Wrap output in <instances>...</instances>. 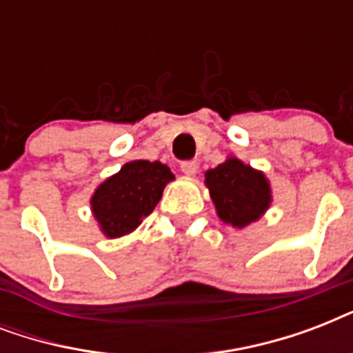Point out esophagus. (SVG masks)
I'll return each instance as SVG.
<instances>
[{
	"instance_id": "esophagus-1",
	"label": "esophagus",
	"mask_w": 353,
	"mask_h": 353,
	"mask_svg": "<svg viewBox=\"0 0 353 353\" xmlns=\"http://www.w3.org/2000/svg\"><path fill=\"white\" fill-rule=\"evenodd\" d=\"M181 172L185 176H196V172H198V163H196V161H183Z\"/></svg>"
}]
</instances>
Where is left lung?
Instances as JSON below:
<instances>
[{
    "instance_id": "left-lung-1",
    "label": "left lung",
    "mask_w": 353,
    "mask_h": 353,
    "mask_svg": "<svg viewBox=\"0 0 353 353\" xmlns=\"http://www.w3.org/2000/svg\"><path fill=\"white\" fill-rule=\"evenodd\" d=\"M205 185L223 223L247 227L256 221L271 205L268 177L238 157H229L205 174Z\"/></svg>"
}]
</instances>
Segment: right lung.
<instances>
[{
  "instance_id": "add662e5",
  "label": "right lung",
  "mask_w": 353,
  "mask_h": 353,
  "mask_svg": "<svg viewBox=\"0 0 353 353\" xmlns=\"http://www.w3.org/2000/svg\"><path fill=\"white\" fill-rule=\"evenodd\" d=\"M174 179L170 168L159 161L139 159L126 163L108 177L91 196V210L108 238L135 231L143 218L159 203L166 183Z\"/></svg>"
}]
</instances>
